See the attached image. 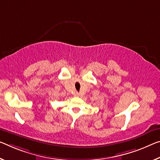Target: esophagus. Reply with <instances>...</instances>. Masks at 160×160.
Wrapping results in <instances>:
<instances>
[{"label":"esophagus","instance_id":"1","mask_svg":"<svg viewBox=\"0 0 160 160\" xmlns=\"http://www.w3.org/2000/svg\"><path fill=\"white\" fill-rule=\"evenodd\" d=\"M75 95L77 96V97H78V96H80V94L78 93V92H76V93L75 94Z\"/></svg>","mask_w":160,"mask_h":160}]
</instances>
